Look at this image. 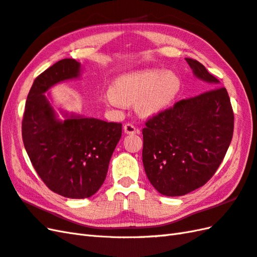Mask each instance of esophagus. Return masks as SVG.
<instances>
[{"mask_svg": "<svg viewBox=\"0 0 257 257\" xmlns=\"http://www.w3.org/2000/svg\"><path fill=\"white\" fill-rule=\"evenodd\" d=\"M123 131H124V134H127V135H134V134H139V129L137 128L136 126H134L133 123H126L123 126Z\"/></svg>", "mask_w": 257, "mask_h": 257, "instance_id": "esophagus-1", "label": "esophagus"}]
</instances>
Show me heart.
<instances>
[{"label":"heart","instance_id":"obj_1","mask_svg":"<svg viewBox=\"0 0 257 257\" xmlns=\"http://www.w3.org/2000/svg\"><path fill=\"white\" fill-rule=\"evenodd\" d=\"M180 88L181 80L176 73L150 69L119 76L107 97L117 106L137 104L140 114L149 116L170 105Z\"/></svg>","mask_w":257,"mask_h":257}]
</instances>
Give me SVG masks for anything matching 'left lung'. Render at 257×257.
Returning a JSON list of instances; mask_svg holds the SVG:
<instances>
[{"label": "left lung", "instance_id": "obj_1", "mask_svg": "<svg viewBox=\"0 0 257 257\" xmlns=\"http://www.w3.org/2000/svg\"><path fill=\"white\" fill-rule=\"evenodd\" d=\"M185 60L212 87L159 111L142 129L146 174L159 193L171 197L186 195L210 180L228 151L234 128L225 87L217 85L219 80L200 62Z\"/></svg>", "mask_w": 257, "mask_h": 257}]
</instances>
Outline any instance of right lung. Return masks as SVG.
<instances>
[{"instance_id":"obj_1","label":"right lung","mask_w":257,"mask_h":257,"mask_svg":"<svg viewBox=\"0 0 257 257\" xmlns=\"http://www.w3.org/2000/svg\"><path fill=\"white\" fill-rule=\"evenodd\" d=\"M74 59L58 61L36 77L28 93L22 136L34 169L46 186L67 198H88L103 185L121 137V123L71 116L57 119L44 95L57 83L80 75Z\"/></svg>"}]
</instances>
